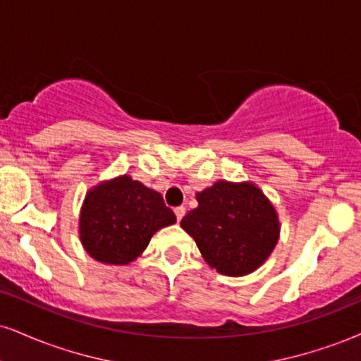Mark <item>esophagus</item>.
Returning <instances> with one entry per match:
<instances>
[{"mask_svg":"<svg viewBox=\"0 0 361 361\" xmlns=\"http://www.w3.org/2000/svg\"><path fill=\"white\" fill-rule=\"evenodd\" d=\"M185 214H186V208H185V207H176V208H175V215H176L178 222H180V220L183 219Z\"/></svg>","mask_w":361,"mask_h":361,"instance_id":"34e87169","label":"esophagus"}]
</instances>
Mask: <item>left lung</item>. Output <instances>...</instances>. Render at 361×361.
<instances>
[{
    "label": "left lung",
    "instance_id": "obj_1",
    "mask_svg": "<svg viewBox=\"0 0 361 361\" xmlns=\"http://www.w3.org/2000/svg\"><path fill=\"white\" fill-rule=\"evenodd\" d=\"M197 202L180 225L208 266L230 277L257 271L281 233L276 208L262 190L252 181L219 180L198 192Z\"/></svg>",
    "mask_w": 361,
    "mask_h": 361
}]
</instances>
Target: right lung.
Listing matches in <instances>:
<instances>
[{"instance_id": "obj_1", "label": "right lung", "mask_w": 361, "mask_h": 361, "mask_svg": "<svg viewBox=\"0 0 361 361\" xmlns=\"http://www.w3.org/2000/svg\"><path fill=\"white\" fill-rule=\"evenodd\" d=\"M176 222L161 193L121 175L92 186L84 198L79 237L90 257L111 266L136 260L158 230Z\"/></svg>"}]
</instances>
